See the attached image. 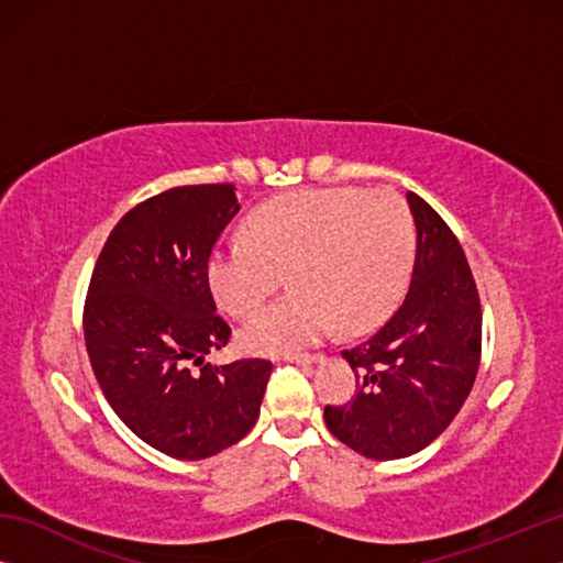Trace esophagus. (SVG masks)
<instances>
[{
    "label": "esophagus",
    "instance_id": "1",
    "mask_svg": "<svg viewBox=\"0 0 563 563\" xmlns=\"http://www.w3.org/2000/svg\"><path fill=\"white\" fill-rule=\"evenodd\" d=\"M285 360L298 362V365H312V362L320 360V355H308V352H305V355H285Z\"/></svg>",
    "mask_w": 563,
    "mask_h": 563
}]
</instances>
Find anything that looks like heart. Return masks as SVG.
<instances>
[{
    "instance_id": "heart-1",
    "label": "heart",
    "mask_w": 563,
    "mask_h": 563,
    "mask_svg": "<svg viewBox=\"0 0 563 563\" xmlns=\"http://www.w3.org/2000/svg\"><path fill=\"white\" fill-rule=\"evenodd\" d=\"M412 218L393 190L318 188L261 206L208 261L221 308L247 318L290 273L292 292L258 312L238 342L258 355H283L340 330L385 320L412 265Z\"/></svg>"
}]
</instances>
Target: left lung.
Segmentation results:
<instances>
[{
	"instance_id": "obj_1",
	"label": "left lung",
	"mask_w": 563,
	"mask_h": 563,
	"mask_svg": "<svg viewBox=\"0 0 563 563\" xmlns=\"http://www.w3.org/2000/svg\"><path fill=\"white\" fill-rule=\"evenodd\" d=\"M417 228L405 302L373 338L342 350L357 377L325 424L367 460H402L432 444L470 397L482 355V305L470 263L430 203L409 190Z\"/></svg>"
}]
</instances>
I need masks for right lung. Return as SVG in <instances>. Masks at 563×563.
Returning <instances> with one entry per match:
<instances>
[{"label":"right lung","mask_w":563,"mask_h":563,"mask_svg":"<svg viewBox=\"0 0 563 563\" xmlns=\"http://www.w3.org/2000/svg\"><path fill=\"white\" fill-rule=\"evenodd\" d=\"M238 211L231 184L170 188L131 208L103 245L84 305L103 397L139 440L176 460H206L241 442L273 369L268 360L206 362L231 338L208 258Z\"/></svg>","instance_id":"obj_1"}]
</instances>
